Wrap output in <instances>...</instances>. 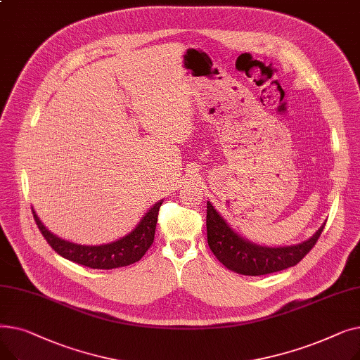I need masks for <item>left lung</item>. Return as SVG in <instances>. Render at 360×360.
I'll return each mask as SVG.
<instances>
[{
	"label": "left lung",
	"instance_id": "obj_1",
	"mask_svg": "<svg viewBox=\"0 0 360 360\" xmlns=\"http://www.w3.org/2000/svg\"><path fill=\"white\" fill-rule=\"evenodd\" d=\"M323 224L308 240L292 247H261L239 236L207 201V240L216 258L226 269L243 276H262L293 267L316 243Z\"/></svg>",
	"mask_w": 360,
	"mask_h": 360
}]
</instances>
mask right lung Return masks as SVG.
Instances as JSON below:
<instances>
[{"label": "right lung", "instance_id": "1", "mask_svg": "<svg viewBox=\"0 0 360 360\" xmlns=\"http://www.w3.org/2000/svg\"><path fill=\"white\" fill-rule=\"evenodd\" d=\"M163 200L158 201L151 209L144 214L136 229L129 232L127 236L105 245H96V247H87V245L72 243L70 240H64L49 232L45 224L37 217L36 212L32 209L34 221L39 228L41 233L51 245V248L60 254L61 257L82 264L84 267L98 269V270H112L118 267H125L129 264H134L141 259V257L147 252L150 245L153 243L155 231L158 223V214Z\"/></svg>", "mask_w": 360, "mask_h": 360}]
</instances>
